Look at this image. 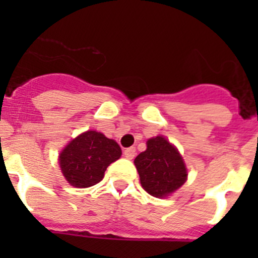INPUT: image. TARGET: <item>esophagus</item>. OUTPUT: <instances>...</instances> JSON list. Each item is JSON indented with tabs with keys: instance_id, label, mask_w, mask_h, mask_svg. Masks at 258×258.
<instances>
[{
	"instance_id": "obj_1",
	"label": "esophagus",
	"mask_w": 258,
	"mask_h": 258,
	"mask_svg": "<svg viewBox=\"0 0 258 258\" xmlns=\"http://www.w3.org/2000/svg\"><path fill=\"white\" fill-rule=\"evenodd\" d=\"M124 155H125V157H126V159L132 160V159H134V156H136V149H134V147H129V149H125Z\"/></svg>"
}]
</instances>
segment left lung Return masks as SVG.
Wrapping results in <instances>:
<instances>
[{"label": "left lung", "instance_id": "8db88e82", "mask_svg": "<svg viewBox=\"0 0 258 258\" xmlns=\"http://www.w3.org/2000/svg\"><path fill=\"white\" fill-rule=\"evenodd\" d=\"M141 184L155 198L169 197L187 179V169L181 154L164 137L147 141V149L134 159Z\"/></svg>", "mask_w": 258, "mask_h": 258}]
</instances>
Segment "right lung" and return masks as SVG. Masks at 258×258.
Instances as JSON below:
<instances>
[{
    "mask_svg": "<svg viewBox=\"0 0 258 258\" xmlns=\"http://www.w3.org/2000/svg\"><path fill=\"white\" fill-rule=\"evenodd\" d=\"M121 156V149L113 140L95 131H88L71 141L59 155L64 178L74 187L94 186L104 177L107 166Z\"/></svg>",
    "mask_w": 258,
    "mask_h": 258,
    "instance_id": "1",
    "label": "right lung"
}]
</instances>
